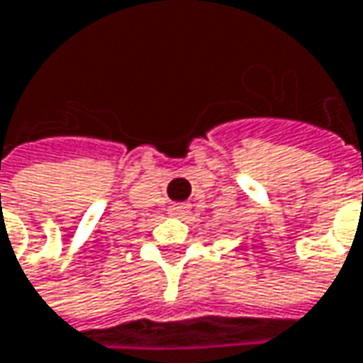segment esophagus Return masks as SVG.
<instances>
[{
    "mask_svg": "<svg viewBox=\"0 0 363 363\" xmlns=\"http://www.w3.org/2000/svg\"><path fill=\"white\" fill-rule=\"evenodd\" d=\"M169 213L175 215V217H184L190 213V203H173L169 206Z\"/></svg>",
    "mask_w": 363,
    "mask_h": 363,
    "instance_id": "obj_1",
    "label": "esophagus"
}]
</instances>
